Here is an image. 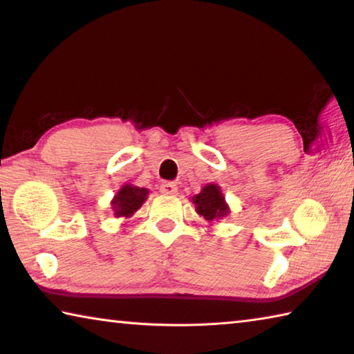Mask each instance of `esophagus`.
<instances>
[{"mask_svg":"<svg viewBox=\"0 0 354 354\" xmlns=\"http://www.w3.org/2000/svg\"><path fill=\"white\" fill-rule=\"evenodd\" d=\"M160 192H162V194H165V195H175L178 192V184L171 183V181L162 183V184H160Z\"/></svg>","mask_w":354,"mask_h":354,"instance_id":"1","label":"esophagus"}]
</instances>
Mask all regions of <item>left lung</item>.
I'll list each match as a JSON object with an SVG mask.
<instances>
[{
  "mask_svg": "<svg viewBox=\"0 0 354 354\" xmlns=\"http://www.w3.org/2000/svg\"><path fill=\"white\" fill-rule=\"evenodd\" d=\"M192 203L195 205L196 214L205 217L209 223L225 218L231 212V209L225 200L223 192H221V187L212 183L206 184L198 195L192 196Z\"/></svg>",
  "mask_w": 354,
  "mask_h": 354,
  "instance_id": "1",
  "label": "left lung"
}]
</instances>
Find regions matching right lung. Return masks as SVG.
<instances>
[{
    "instance_id": "obj_1",
    "label": "right lung",
    "mask_w": 354,
    "mask_h": 354,
    "mask_svg": "<svg viewBox=\"0 0 354 354\" xmlns=\"http://www.w3.org/2000/svg\"><path fill=\"white\" fill-rule=\"evenodd\" d=\"M148 194L149 190L145 187H137V185L129 183L123 184L111 201L113 217H133L134 212L139 211L143 203L147 201Z\"/></svg>"
}]
</instances>
